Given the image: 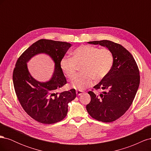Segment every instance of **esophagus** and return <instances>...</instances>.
<instances>
[{
  "label": "esophagus",
  "instance_id": "esophagus-1",
  "mask_svg": "<svg viewBox=\"0 0 151 151\" xmlns=\"http://www.w3.org/2000/svg\"><path fill=\"white\" fill-rule=\"evenodd\" d=\"M83 91H76V94H77V95H78V96H81V95H82L83 94Z\"/></svg>",
  "mask_w": 151,
  "mask_h": 151
}]
</instances>
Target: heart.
<instances>
[{"label":"heart","instance_id":"obj_1","mask_svg":"<svg viewBox=\"0 0 151 151\" xmlns=\"http://www.w3.org/2000/svg\"><path fill=\"white\" fill-rule=\"evenodd\" d=\"M113 56L107 48L99 49L90 45H82L72 52V57H64L60 62L61 69L65 75L72 77L76 74L77 65L83 74L76 75L71 81L72 88L82 91L96 81L104 78L111 70Z\"/></svg>","mask_w":151,"mask_h":151}]
</instances>
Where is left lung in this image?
<instances>
[{
    "label": "left lung",
    "mask_w": 151,
    "mask_h": 151,
    "mask_svg": "<svg viewBox=\"0 0 151 151\" xmlns=\"http://www.w3.org/2000/svg\"><path fill=\"white\" fill-rule=\"evenodd\" d=\"M88 43L99 45L110 50L113 64L109 74L94 86L103 92L99 95L88 92L91 101L86 105V109L96 120L112 122L122 116L134 101L140 84L139 68L132 54L120 44L109 40Z\"/></svg>",
    "instance_id": "1"
}]
</instances>
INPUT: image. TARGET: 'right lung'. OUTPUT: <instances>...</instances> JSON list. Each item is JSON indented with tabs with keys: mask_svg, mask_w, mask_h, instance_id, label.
<instances>
[{
	"mask_svg": "<svg viewBox=\"0 0 151 151\" xmlns=\"http://www.w3.org/2000/svg\"><path fill=\"white\" fill-rule=\"evenodd\" d=\"M71 46L69 43L42 39L31 45L17 60L12 76L17 97L28 115L40 123L52 124L62 120L67 114L68 104L76 97L74 89L57 92L67 84L60 62ZM41 53L47 54L55 63L51 79L46 82L33 78L27 65L32 58Z\"/></svg>",
	"mask_w": 151,
	"mask_h": 151,
	"instance_id": "1",
	"label": "right lung"
}]
</instances>
